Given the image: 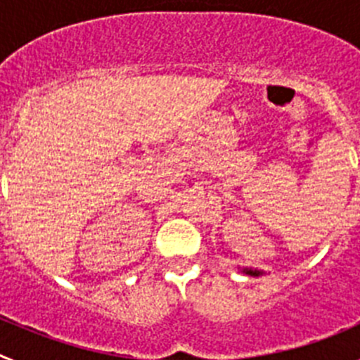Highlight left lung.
<instances>
[{"label":"left lung","instance_id":"1","mask_svg":"<svg viewBox=\"0 0 360 360\" xmlns=\"http://www.w3.org/2000/svg\"><path fill=\"white\" fill-rule=\"evenodd\" d=\"M241 272H243V274H247V276H252V278H259V276L265 274V272H263V270H259V269H243Z\"/></svg>","mask_w":360,"mask_h":360}]
</instances>
